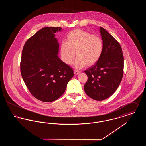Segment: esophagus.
I'll list each match as a JSON object with an SVG mask.
<instances>
[{
    "instance_id": "34e87169",
    "label": "esophagus",
    "mask_w": 146,
    "mask_h": 146,
    "mask_svg": "<svg viewBox=\"0 0 146 146\" xmlns=\"http://www.w3.org/2000/svg\"><path fill=\"white\" fill-rule=\"evenodd\" d=\"M80 73H81V71H80V70H74V73L75 75H78Z\"/></svg>"
}]
</instances>
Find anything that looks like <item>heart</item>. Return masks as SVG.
Listing matches in <instances>:
<instances>
[{
	"mask_svg": "<svg viewBox=\"0 0 146 146\" xmlns=\"http://www.w3.org/2000/svg\"><path fill=\"white\" fill-rule=\"evenodd\" d=\"M103 49V42L100 37L78 29L67 35L66 42H63L61 44L60 54L63 61L70 64L76 52L77 57L73 66L76 69H81L87 64L91 66L97 62Z\"/></svg>",
	"mask_w": 146,
	"mask_h": 146,
	"instance_id": "b5f03b06",
	"label": "heart"
}]
</instances>
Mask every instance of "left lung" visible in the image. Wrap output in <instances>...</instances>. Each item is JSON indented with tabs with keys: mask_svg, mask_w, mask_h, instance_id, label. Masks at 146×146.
Segmentation results:
<instances>
[{
	"mask_svg": "<svg viewBox=\"0 0 146 146\" xmlns=\"http://www.w3.org/2000/svg\"><path fill=\"white\" fill-rule=\"evenodd\" d=\"M100 32L104 49L101 57L85 70L88 80L84 86L86 95L96 101L110 97L121 82L124 73V56L121 47L104 28Z\"/></svg>",
	"mask_w": 146,
	"mask_h": 146,
	"instance_id": "8db88e82",
	"label": "left lung"
}]
</instances>
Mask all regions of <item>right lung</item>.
Returning a JSON list of instances; mask_svg holds the SVG:
<instances>
[{"label":"right lung","mask_w":146,"mask_h":146,"mask_svg":"<svg viewBox=\"0 0 146 146\" xmlns=\"http://www.w3.org/2000/svg\"><path fill=\"white\" fill-rule=\"evenodd\" d=\"M61 27H44L26 42L20 69L31 94L43 102L54 101L64 92L74 76L73 70L58 57L59 44L55 37Z\"/></svg>","instance_id":"add662e5"}]
</instances>
